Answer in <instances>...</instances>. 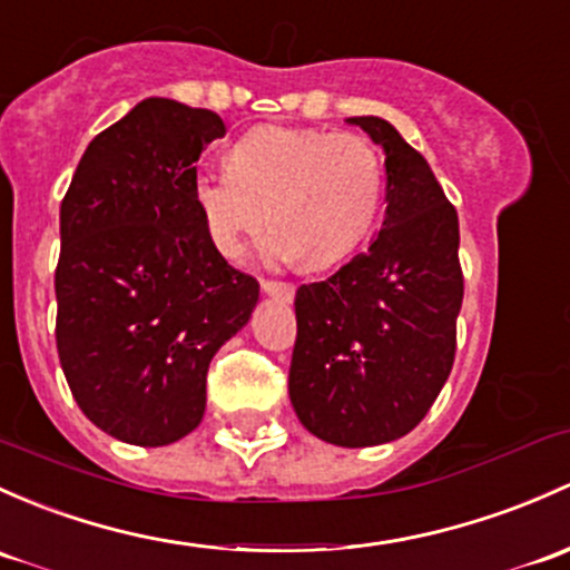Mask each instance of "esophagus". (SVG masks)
Masks as SVG:
<instances>
[{"mask_svg":"<svg viewBox=\"0 0 570 570\" xmlns=\"http://www.w3.org/2000/svg\"><path fill=\"white\" fill-rule=\"evenodd\" d=\"M262 292L269 297H278V301H292L295 286L286 284V281H262Z\"/></svg>","mask_w":570,"mask_h":570,"instance_id":"esophagus-1","label":"esophagus"}]
</instances>
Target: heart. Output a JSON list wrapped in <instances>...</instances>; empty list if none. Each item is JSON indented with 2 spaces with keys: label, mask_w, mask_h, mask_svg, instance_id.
Here are the masks:
<instances>
[{
  "label": "heart",
  "mask_w": 570,
  "mask_h": 570,
  "mask_svg": "<svg viewBox=\"0 0 570 570\" xmlns=\"http://www.w3.org/2000/svg\"><path fill=\"white\" fill-rule=\"evenodd\" d=\"M385 169L361 136L327 130L254 128L232 144L226 169L194 179L207 235L226 259L267 224L262 256L322 269L350 256L374 229Z\"/></svg>",
  "instance_id": "obj_1"
}]
</instances>
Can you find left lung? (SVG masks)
Listing matches in <instances>:
<instances>
[{
    "mask_svg": "<svg viewBox=\"0 0 570 570\" xmlns=\"http://www.w3.org/2000/svg\"><path fill=\"white\" fill-rule=\"evenodd\" d=\"M385 153V220L368 250L295 295L289 399L341 448L410 434L451 374L464 297L459 215L417 149L382 117H350Z\"/></svg>",
    "mask_w": 570,
    "mask_h": 570,
    "instance_id": "8db88e82",
    "label": "left lung"
}]
</instances>
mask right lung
<instances>
[{"mask_svg":"<svg viewBox=\"0 0 570 570\" xmlns=\"http://www.w3.org/2000/svg\"><path fill=\"white\" fill-rule=\"evenodd\" d=\"M224 134L215 111L141 100L89 141L59 207V363L83 415L128 445L199 426L209 361L259 303L194 199L196 160Z\"/></svg>","mask_w":570,"mask_h":570,"instance_id":"1","label":"right lung"}]
</instances>
